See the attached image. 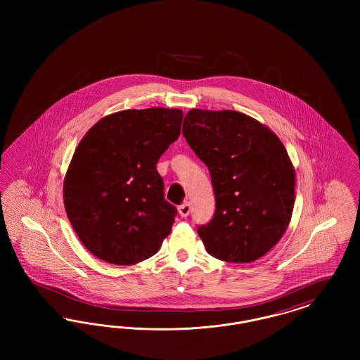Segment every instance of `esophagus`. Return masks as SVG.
Segmentation results:
<instances>
[{
  "label": "esophagus",
  "instance_id": "34e87169",
  "mask_svg": "<svg viewBox=\"0 0 360 360\" xmlns=\"http://www.w3.org/2000/svg\"><path fill=\"white\" fill-rule=\"evenodd\" d=\"M190 210H191L190 202H185L184 205H181L178 207V212H179L181 217H188V214H190Z\"/></svg>",
  "mask_w": 360,
  "mask_h": 360
}]
</instances>
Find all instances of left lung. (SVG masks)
<instances>
[{
	"label": "left lung",
	"mask_w": 360,
	"mask_h": 360,
	"mask_svg": "<svg viewBox=\"0 0 360 360\" xmlns=\"http://www.w3.org/2000/svg\"><path fill=\"white\" fill-rule=\"evenodd\" d=\"M184 136L210 172L213 219L197 232L212 257L250 263L283 236L294 207V169L282 141L235 110L191 109Z\"/></svg>",
	"instance_id": "8db88e82"
}]
</instances>
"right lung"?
Here are the masks:
<instances>
[{
    "instance_id": "1",
    "label": "right lung",
    "mask_w": 360,
    "mask_h": 360,
    "mask_svg": "<svg viewBox=\"0 0 360 360\" xmlns=\"http://www.w3.org/2000/svg\"><path fill=\"white\" fill-rule=\"evenodd\" d=\"M179 109H129L98 121L81 140L63 185L65 207L86 248L112 264L155 255L172 232L176 207L156 170L181 135Z\"/></svg>"
}]
</instances>
